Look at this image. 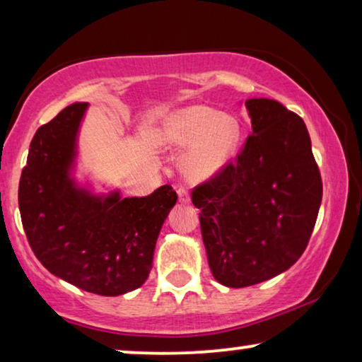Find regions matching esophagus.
Listing matches in <instances>:
<instances>
[{"label": "esophagus", "mask_w": 362, "mask_h": 362, "mask_svg": "<svg viewBox=\"0 0 362 362\" xmlns=\"http://www.w3.org/2000/svg\"><path fill=\"white\" fill-rule=\"evenodd\" d=\"M177 196H180V201L182 204H187V202L191 201L189 192H187V189H185V187H180V189H177Z\"/></svg>", "instance_id": "1"}]
</instances>
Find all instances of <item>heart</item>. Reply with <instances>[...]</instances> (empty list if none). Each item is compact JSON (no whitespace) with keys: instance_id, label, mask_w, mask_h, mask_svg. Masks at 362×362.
<instances>
[{"instance_id":"b5f03b06","label":"heart","mask_w":362,"mask_h":362,"mask_svg":"<svg viewBox=\"0 0 362 362\" xmlns=\"http://www.w3.org/2000/svg\"><path fill=\"white\" fill-rule=\"evenodd\" d=\"M242 127L230 113L207 105H189L168 115L156 130V140L168 148H186L180 160L181 175L191 182L214 177L234 156Z\"/></svg>"}]
</instances>
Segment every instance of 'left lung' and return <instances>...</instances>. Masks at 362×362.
Listing matches in <instances>:
<instances>
[{
    "label": "left lung",
    "mask_w": 362,
    "mask_h": 362,
    "mask_svg": "<svg viewBox=\"0 0 362 362\" xmlns=\"http://www.w3.org/2000/svg\"><path fill=\"white\" fill-rule=\"evenodd\" d=\"M245 107L252 135L237 161L191 196L212 275L229 288L288 270L308 245L323 197L305 122L270 98Z\"/></svg>",
    "instance_id": "obj_1"
}]
</instances>
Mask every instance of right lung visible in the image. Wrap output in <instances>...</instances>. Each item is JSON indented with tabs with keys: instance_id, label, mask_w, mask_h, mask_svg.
<instances>
[{
	"instance_id": "1",
	"label": "right lung",
	"mask_w": 362,
	"mask_h": 362,
	"mask_svg": "<svg viewBox=\"0 0 362 362\" xmlns=\"http://www.w3.org/2000/svg\"><path fill=\"white\" fill-rule=\"evenodd\" d=\"M87 107L72 103L37 128L19 180V212L34 255L52 275L118 296L145 284L177 194L170 185L145 197L95 194L78 185L72 173Z\"/></svg>"
}]
</instances>
